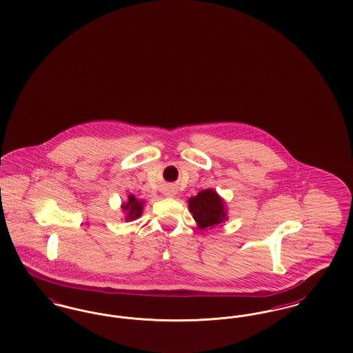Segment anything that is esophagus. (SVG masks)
I'll return each mask as SVG.
<instances>
[{
  "label": "esophagus",
  "mask_w": 353,
  "mask_h": 353,
  "mask_svg": "<svg viewBox=\"0 0 353 353\" xmlns=\"http://www.w3.org/2000/svg\"><path fill=\"white\" fill-rule=\"evenodd\" d=\"M164 194H165L167 197H173V196L176 194V189L169 185V186H167V188L164 189Z\"/></svg>",
  "instance_id": "obj_1"
}]
</instances>
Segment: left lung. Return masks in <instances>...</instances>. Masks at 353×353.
<instances>
[{"label": "left lung", "instance_id": "left-lung-1", "mask_svg": "<svg viewBox=\"0 0 353 353\" xmlns=\"http://www.w3.org/2000/svg\"><path fill=\"white\" fill-rule=\"evenodd\" d=\"M189 210L200 229H212L226 219L225 202L216 190L205 189L188 200Z\"/></svg>", "mask_w": 353, "mask_h": 353}]
</instances>
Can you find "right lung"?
<instances>
[{"label": "right lung", "mask_w": 353, "mask_h": 353, "mask_svg": "<svg viewBox=\"0 0 353 353\" xmlns=\"http://www.w3.org/2000/svg\"><path fill=\"white\" fill-rule=\"evenodd\" d=\"M143 203H144V202L134 199V196H132V194L128 196V201H127V203H123V206H121V209H123V210L125 212V214H127L125 221H131V219L140 217L141 213H143V206H144Z\"/></svg>", "instance_id": "1"}]
</instances>
